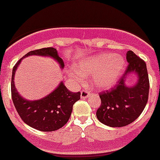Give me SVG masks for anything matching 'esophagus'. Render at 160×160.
Returning a JSON list of instances; mask_svg holds the SVG:
<instances>
[{
	"label": "esophagus",
	"instance_id": "esophagus-1",
	"mask_svg": "<svg viewBox=\"0 0 160 160\" xmlns=\"http://www.w3.org/2000/svg\"><path fill=\"white\" fill-rule=\"evenodd\" d=\"M90 91L88 89H84V90H82L81 92V98H87L89 95H90Z\"/></svg>",
	"mask_w": 160,
	"mask_h": 160
}]
</instances>
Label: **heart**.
<instances>
[{
  "label": "heart",
  "mask_w": 160,
  "mask_h": 160,
  "mask_svg": "<svg viewBox=\"0 0 160 160\" xmlns=\"http://www.w3.org/2000/svg\"><path fill=\"white\" fill-rule=\"evenodd\" d=\"M125 61L121 56L110 53H102L81 61L75 65L76 70L86 75H94L96 87L108 88L122 75ZM70 75L77 80L81 79L78 73L72 72Z\"/></svg>",
  "instance_id": "obj_1"
}]
</instances>
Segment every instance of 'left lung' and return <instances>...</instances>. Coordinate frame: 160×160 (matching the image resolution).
Returning <instances> with one entry per match:
<instances>
[{"mask_svg": "<svg viewBox=\"0 0 160 160\" xmlns=\"http://www.w3.org/2000/svg\"><path fill=\"white\" fill-rule=\"evenodd\" d=\"M128 66L118 84L99 93L101 105L96 112L102 123L120 128L131 123L138 118L147 105L149 94V78L146 62L131 50L127 53ZM136 72L138 83L132 88L125 85L129 73Z\"/></svg>", "mask_w": 160, "mask_h": 160, "instance_id": "obj_1", "label": "left lung"}]
</instances>
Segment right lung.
Instances as JSON below:
<instances>
[{
  "mask_svg": "<svg viewBox=\"0 0 160 160\" xmlns=\"http://www.w3.org/2000/svg\"><path fill=\"white\" fill-rule=\"evenodd\" d=\"M30 55L49 56L64 66L62 59L58 55L57 49L52 47L35 49L27 53L13 66L11 81V94L14 107L24 122L41 131H53L62 128L68 122L73 110V105L80 99L81 93H73L68 90L63 82L54 91L37 101H28L19 95L14 86V73L21 61Z\"/></svg>",
  "mask_w": 160,
  "mask_h": 160,
  "instance_id": "right-lung-1",
  "label": "right lung"
}]
</instances>
